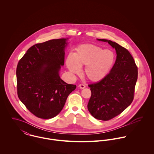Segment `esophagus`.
<instances>
[{
	"instance_id": "34e87169",
	"label": "esophagus",
	"mask_w": 154,
	"mask_h": 154,
	"mask_svg": "<svg viewBox=\"0 0 154 154\" xmlns=\"http://www.w3.org/2000/svg\"><path fill=\"white\" fill-rule=\"evenodd\" d=\"M79 88H81V89H84V88H85L86 87L85 85H84V84H79Z\"/></svg>"
}]
</instances>
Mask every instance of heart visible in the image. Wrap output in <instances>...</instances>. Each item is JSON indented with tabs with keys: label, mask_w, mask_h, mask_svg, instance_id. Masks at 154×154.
<instances>
[{
	"label": "heart",
	"mask_w": 154,
	"mask_h": 154,
	"mask_svg": "<svg viewBox=\"0 0 154 154\" xmlns=\"http://www.w3.org/2000/svg\"><path fill=\"white\" fill-rule=\"evenodd\" d=\"M115 61L114 53L110 50H103L92 44L79 45L73 54L66 57V65L75 74L81 72V66H85V76L92 82H98L109 73Z\"/></svg>",
	"instance_id": "1"
}]
</instances>
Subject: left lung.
Returning a JSON list of instances; mask_svg holds the SVG:
<instances>
[{"label":"left lung","mask_w":154,"mask_h":154,"mask_svg":"<svg viewBox=\"0 0 154 154\" xmlns=\"http://www.w3.org/2000/svg\"><path fill=\"white\" fill-rule=\"evenodd\" d=\"M107 42L115 48L116 62L107 75L100 81L89 84L91 96L88 110L98 120L107 121L122 113L132 103L137 79V67L129 51L111 40Z\"/></svg>","instance_id":"obj_1"}]
</instances>
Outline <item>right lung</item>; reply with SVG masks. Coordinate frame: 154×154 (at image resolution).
<instances>
[{
    "label": "right lung",
    "instance_id": "right-lung-1",
    "mask_svg": "<svg viewBox=\"0 0 154 154\" xmlns=\"http://www.w3.org/2000/svg\"><path fill=\"white\" fill-rule=\"evenodd\" d=\"M66 38L54 39L31 47L17 67V93L32 114L48 119L63 109L76 85L67 84L59 76L64 65Z\"/></svg>",
    "mask_w": 154,
    "mask_h": 154
}]
</instances>
